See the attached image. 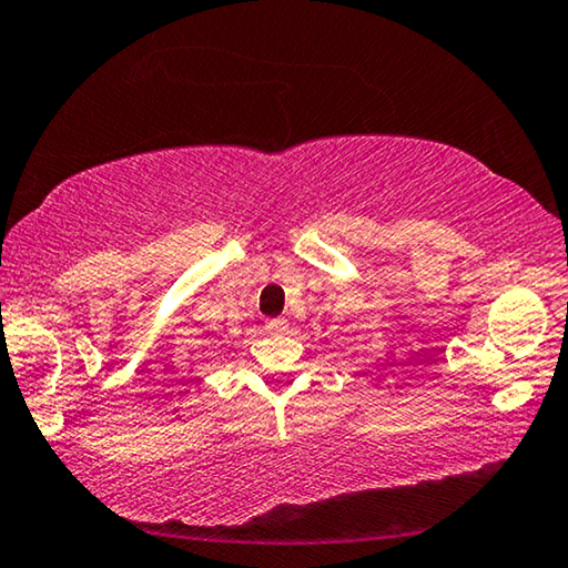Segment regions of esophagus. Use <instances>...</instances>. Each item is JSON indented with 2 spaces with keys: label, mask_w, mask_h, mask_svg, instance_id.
Returning a JSON list of instances; mask_svg holds the SVG:
<instances>
[{
  "label": "esophagus",
  "mask_w": 568,
  "mask_h": 568,
  "mask_svg": "<svg viewBox=\"0 0 568 568\" xmlns=\"http://www.w3.org/2000/svg\"><path fill=\"white\" fill-rule=\"evenodd\" d=\"M266 331L268 333H284L286 321H284V317H271V321H266Z\"/></svg>",
  "instance_id": "esophagus-1"
}]
</instances>
